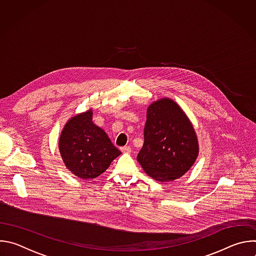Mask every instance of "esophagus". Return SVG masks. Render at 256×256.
<instances>
[{"instance_id": "obj_1", "label": "esophagus", "mask_w": 256, "mask_h": 256, "mask_svg": "<svg viewBox=\"0 0 256 256\" xmlns=\"http://www.w3.org/2000/svg\"><path fill=\"white\" fill-rule=\"evenodd\" d=\"M120 150H122V152L124 153V154H128V153H130V151H132V149L128 147V146H126V147L120 148Z\"/></svg>"}]
</instances>
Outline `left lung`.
<instances>
[{
    "label": "left lung",
    "instance_id": "8db88e82",
    "mask_svg": "<svg viewBox=\"0 0 256 256\" xmlns=\"http://www.w3.org/2000/svg\"><path fill=\"white\" fill-rule=\"evenodd\" d=\"M144 136L136 159L144 171L157 181L182 177L196 161L200 146L194 128L171 98L164 97L149 105Z\"/></svg>",
    "mask_w": 256,
    "mask_h": 256
}]
</instances>
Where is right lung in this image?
Segmentation results:
<instances>
[{
    "label": "right lung",
    "mask_w": 256,
    "mask_h": 256,
    "mask_svg": "<svg viewBox=\"0 0 256 256\" xmlns=\"http://www.w3.org/2000/svg\"><path fill=\"white\" fill-rule=\"evenodd\" d=\"M93 110L72 116L62 128L58 150L66 169L82 179L101 175L122 152L92 122Z\"/></svg>",
    "instance_id": "right-lung-1"
}]
</instances>
